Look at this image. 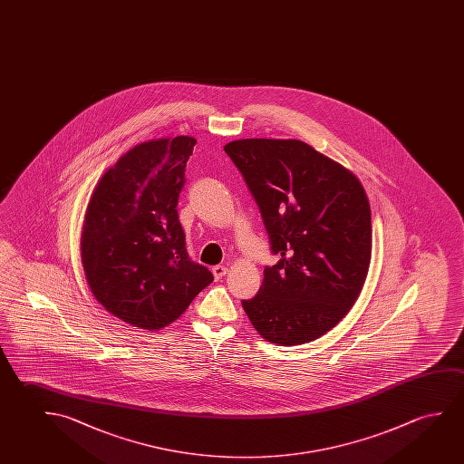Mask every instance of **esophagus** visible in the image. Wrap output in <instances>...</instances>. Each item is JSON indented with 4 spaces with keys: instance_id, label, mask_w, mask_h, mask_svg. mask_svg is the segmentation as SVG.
I'll list each match as a JSON object with an SVG mask.
<instances>
[{
    "instance_id": "esophagus-1",
    "label": "esophagus",
    "mask_w": 464,
    "mask_h": 464,
    "mask_svg": "<svg viewBox=\"0 0 464 464\" xmlns=\"http://www.w3.org/2000/svg\"><path fill=\"white\" fill-rule=\"evenodd\" d=\"M212 273H214L215 279H220L221 276H225L228 273V268L223 265H215L212 266Z\"/></svg>"
}]
</instances>
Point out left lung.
Listing matches in <instances>:
<instances>
[{"instance_id": "8db88e82", "label": "left lung", "mask_w": 464, "mask_h": 464, "mask_svg": "<svg viewBox=\"0 0 464 464\" xmlns=\"http://www.w3.org/2000/svg\"><path fill=\"white\" fill-rule=\"evenodd\" d=\"M257 202L278 264L243 300L252 326L278 345L312 343L357 302L371 262V208L360 179L299 140L225 146Z\"/></svg>"}]
</instances>
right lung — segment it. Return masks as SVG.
<instances>
[{"mask_svg": "<svg viewBox=\"0 0 464 464\" xmlns=\"http://www.w3.org/2000/svg\"><path fill=\"white\" fill-rule=\"evenodd\" d=\"M194 144L193 136L136 144L107 169L86 207V283L109 314L133 328H165L214 281L188 257L177 212Z\"/></svg>", "mask_w": 464, "mask_h": 464, "instance_id": "obj_1", "label": "right lung"}]
</instances>
